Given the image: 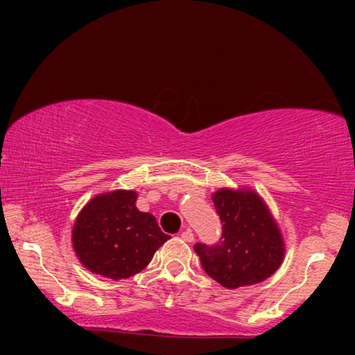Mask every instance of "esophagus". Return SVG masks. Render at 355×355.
<instances>
[{
    "mask_svg": "<svg viewBox=\"0 0 355 355\" xmlns=\"http://www.w3.org/2000/svg\"><path fill=\"white\" fill-rule=\"evenodd\" d=\"M180 237L183 239V240H185V242H193V234H191V230L190 229H185V230H183L182 232V234H180Z\"/></svg>",
    "mask_w": 355,
    "mask_h": 355,
    "instance_id": "34e87169",
    "label": "esophagus"
}]
</instances>
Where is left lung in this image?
I'll return each instance as SVG.
<instances>
[{
	"mask_svg": "<svg viewBox=\"0 0 355 355\" xmlns=\"http://www.w3.org/2000/svg\"><path fill=\"white\" fill-rule=\"evenodd\" d=\"M222 222L215 245L197 243L203 270L225 288L268 279L282 266L285 243L267 203L252 189H220L211 195Z\"/></svg>",
	"mask_w": 355,
	"mask_h": 355,
	"instance_id": "obj_1",
	"label": "left lung"
}]
</instances>
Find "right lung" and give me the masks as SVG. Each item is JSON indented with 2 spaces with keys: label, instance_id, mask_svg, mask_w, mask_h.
Returning <instances> with one entry per match:
<instances>
[{
  "label": "right lung",
  "instance_id": "1",
  "mask_svg": "<svg viewBox=\"0 0 355 355\" xmlns=\"http://www.w3.org/2000/svg\"><path fill=\"white\" fill-rule=\"evenodd\" d=\"M135 190H113L89 200L73 223V250L93 274L121 280L148 266L170 237L152 214L137 209Z\"/></svg>",
  "mask_w": 355,
  "mask_h": 355
}]
</instances>
